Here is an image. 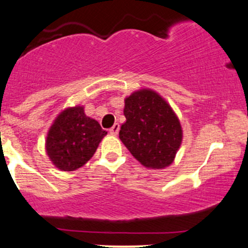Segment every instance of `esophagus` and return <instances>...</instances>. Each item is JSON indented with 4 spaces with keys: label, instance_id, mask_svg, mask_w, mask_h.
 Here are the masks:
<instances>
[{
    "label": "esophagus",
    "instance_id": "34e87169",
    "mask_svg": "<svg viewBox=\"0 0 248 248\" xmlns=\"http://www.w3.org/2000/svg\"><path fill=\"white\" fill-rule=\"evenodd\" d=\"M119 131H120V124H115L113 127H111L110 129H109V133H110V134H113V135H116L117 133H119Z\"/></svg>",
    "mask_w": 248,
    "mask_h": 248
}]
</instances>
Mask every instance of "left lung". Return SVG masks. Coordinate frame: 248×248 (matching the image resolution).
Returning <instances> with one entry per match:
<instances>
[{
	"mask_svg": "<svg viewBox=\"0 0 248 248\" xmlns=\"http://www.w3.org/2000/svg\"><path fill=\"white\" fill-rule=\"evenodd\" d=\"M124 114L119 137L133 157L148 169L170 166L183 139L170 104L155 91L140 89L124 98Z\"/></svg>",
	"mask_w": 248,
	"mask_h": 248,
	"instance_id": "8db88e82",
	"label": "left lung"
}]
</instances>
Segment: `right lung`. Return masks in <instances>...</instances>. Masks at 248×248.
I'll use <instances>...</instances> for the list:
<instances>
[{
  "label": "right lung",
  "instance_id": "1",
  "mask_svg": "<svg viewBox=\"0 0 248 248\" xmlns=\"http://www.w3.org/2000/svg\"><path fill=\"white\" fill-rule=\"evenodd\" d=\"M106 135L96 120L85 115L82 106L66 108L49 128L46 152L59 170L74 171L93 157Z\"/></svg>",
  "mask_w": 248,
  "mask_h": 248
}]
</instances>
